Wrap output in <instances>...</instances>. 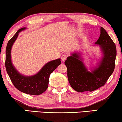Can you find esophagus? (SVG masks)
Segmentation results:
<instances>
[{
	"label": "esophagus",
	"instance_id": "obj_1",
	"mask_svg": "<svg viewBox=\"0 0 122 122\" xmlns=\"http://www.w3.org/2000/svg\"><path fill=\"white\" fill-rule=\"evenodd\" d=\"M68 57V55L66 54H64L63 55H62V56H61V60H62L63 61H66V58H67Z\"/></svg>",
	"mask_w": 122,
	"mask_h": 122
}]
</instances>
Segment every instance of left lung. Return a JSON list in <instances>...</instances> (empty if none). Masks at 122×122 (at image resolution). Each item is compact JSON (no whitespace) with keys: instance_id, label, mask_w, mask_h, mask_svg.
Masks as SVG:
<instances>
[{"instance_id":"left-lung-1","label":"left lung","mask_w":122,"mask_h":122,"mask_svg":"<svg viewBox=\"0 0 122 122\" xmlns=\"http://www.w3.org/2000/svg\"><path fill=\"white\" fill-rule=\"evenodd\" d=\"M101 46L104 56L97 68L89 72L79 60V55L74 53L66 58L68 79L71 87L78 92H92L106 84L115 68L116 46L104 28H101V35L96 43Z\"/></svg>"}]
</instances>
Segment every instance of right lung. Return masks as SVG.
Wrapping results in <instances>:
<instances>
[{"label": "right lung", "mask_w": 122, "mask_h": 122, "mask_svg": "<svg viewBox=\"0 0 122 122\" xmlns=\"http://www.w3.org/2000/svg\"><path fill=\"white\" fill-rule=\"evenodd\" d=\"M25 29V28H22L18 30L8 41L6 48L5 68L11 82L16 89L26 94L39 95L44 92L48 88L50 75L61 64V61L60 59L49 61L37 74L33 76H25L19 74L11 64V48L17 38L19 33Z\"/></svg>", "instance_id": "1"}]
</instances>
